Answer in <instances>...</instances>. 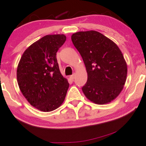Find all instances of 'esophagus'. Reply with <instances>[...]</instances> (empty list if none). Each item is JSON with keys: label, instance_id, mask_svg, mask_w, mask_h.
I'll list each match as a JSON object with an SVG mask.
<instances>
[{"label": "esophagus", "instance_id": "obj_1", "mask_svg": "<svg viewBox=\"0 0 146 146\" xmlns=\"http://www.w3.org/2000/svg\"><path fill=\"white\" fill-rule=\"evenodd\" d=\"M75 74H73V75L70 76V79H71V80H73L74 79H75Z\"/></svg>", "mask_w": 146, "mask_h": 146}]
</instances>
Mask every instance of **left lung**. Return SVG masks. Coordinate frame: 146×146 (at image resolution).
I'll list each match as a JSON object with an SVG mask.
<instances>
[{
  "label": "left lung",
  "instance_id": "1",
  "mask_svg": "<svg viewBox=\"0 0 146 146\" xmlns=\"http://www.w3.org/2000/svg\"><path fill=\"white\" fill-rule=\"evenodd\" d=\"M71 40L81 56L88 74L82 92L93 103L103 105L116 98L123 89L127 65L113 41L96 31H79Z\"/></svg>",
  "mask_w": 146,
  "mask_h": 146
}]
</instances>
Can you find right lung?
<instances>
[{
    "instance_id": "obj_1",
    "label": "right lung",
    "mask_w": 146,
    "mask_h": 146,
    "mask_svg": "<svg viewBox=\"0 0 146 146\" xmlns=\"http://www.w3.org/2000/svg\"><path fill=\"white\" fill-rule=\"evenodd\" d=\"M63 34L48 35L29 46L17 68L19 88L33 107L44 112L62 105L68 90L67 79L60 73L56 52L64 44Z\"/></svg>"
}]
</instances>
